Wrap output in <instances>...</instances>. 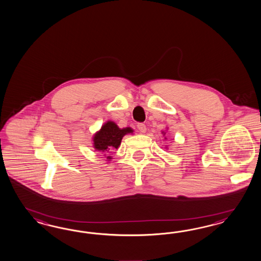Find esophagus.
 I'll return each instance as SVG.
<instances>
[{"instance_id": "obj_1", "label": "esophagus", "mask_w": 261, "mask_h": 261, "mask_svg": "<svg viewBox=\"0 0 261 261\" xmlns=\"http://www.w3.org/2000/svg\"><path fill=\"white\" fill-rule=\"evenodd\" d=\"M138 129H139V131L141 132V133H145V131H146V126H145V124H143V123H138Z\"/></svg>"}]
</instances>
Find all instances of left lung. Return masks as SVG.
I'll return each instance as SVG.
<instances>
[{
    "mask_svg": "<svg viewBox=\"0 0 261 261\" xmlns=\"http://www.w3.org/2000/svg\"><path fill=\"white\" fill-rule=\"evenodd\" d=\"M163 133H164V132H163ZM165 134H166V133H165Z\"/></svg>",
    "mask_w": 261,
    "mask_h": 261,
    "instance_id": "8db88e82",
    "label": "left lung"
}]
</instances>
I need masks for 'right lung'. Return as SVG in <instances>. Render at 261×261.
<instances>
[{"label": "right lung", "mask_w": 261, "mask_h": 261, "mask_svg": "<svg viewBox=\"0 0 261 261\" xmlns=\"http://www.w3.org/2000/svg\"><path fill=\"white\" fill-rule=\"evenodd\" d=\"M132 134L133 129L130 127L120 129L114 121H107L103 124L101 129L95 133L93 142L95 150L103 153H111L113 149H118L122 138L126 134ZM106 155V154H105ZM108 160L112 157L108 156Z\"/></svg>", "instance_id": "1"}]
</instances>
